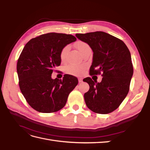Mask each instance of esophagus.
I'll use <instances>...</instances> for the list:
<instances>
[{
    "mask_svg": "<svg viewBox=\"0 0 150 150\" xmlns=\"http://www.w3.org/2000/svg\"><path fill=\"white\" fill-rule=\"evenodd\" d=\"M78 81H79V83H82L83 82V79L81 78H78Z\"/></svg>",
    "mask_w": 150,
    "mask_h": 150,
    "instance_id": "1",
    "label": "esophagus"
}]
</instances>
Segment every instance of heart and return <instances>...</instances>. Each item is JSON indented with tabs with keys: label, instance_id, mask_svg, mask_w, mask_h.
Here are the masks:
<instances>
[{
	"label": "heart",
	"instance_id": "obj_1",
	"mask_svg": "<svg viewBox=\"0 0 150 150\" xmlns=\"http://www.w3.org/2000/svg\"><path fill=\"white\" fill-rule=\"evenodd\" d=\"M76 47L78 48L81 54H84L89 50H91V47L89 45L83 41H78L76 43ZM70 47L69 45L63 47L60 52V59L62 61H64L66 59L67 54L69 51ZM85 69V66L84 65H76V64H69L66 67V72L67 74L74 76H79L82 74Z\"/></svg>",
	"mask_w": 150,
	"mask_h": 150
}]
</instances>
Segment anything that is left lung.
<instances>
[{
    "instance_id": "left-lung-1",
    "label": "left lung",
    "mask_w": 150,
    "mask_h": 150,
    "mask_svg": "<svg viewBox=\"0 0 150 150\" xmlns=\"http://www.w3.org/2000/svg\"><path fill=\"white\" fill-rule=\"evenodd\" d=\"M79 40L92 49L93 57L90 75L101 74V83L88 77L89 85L84 95L86 106L98 114H108L120 106L128 94L133 74L131 54L124 42L102 31L76 34Z\"/></svg>"
}]
</instances>
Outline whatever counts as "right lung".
Segmentation results:
<instances>
[{
	"instance_id": "obj_1",
	"label": "right lung",
	"mask_w": 150,
	"mask_h": 150,
	"mask_svg": "<svg viewBox=\"0 0 150 150\" xmlns=\"http://www.w3.org/2000/svg\"><path fill=\"white\" fill-rule=\"evenodd\" d=\"M76 40L71 34L51 33L32 39L25 44L18 59L17 71L21 93L34 110L54 112L66 105L78 79L69 74H64L62 79H53L51 74L61 64V49Z\"/></svg>"
}]
</instances>
